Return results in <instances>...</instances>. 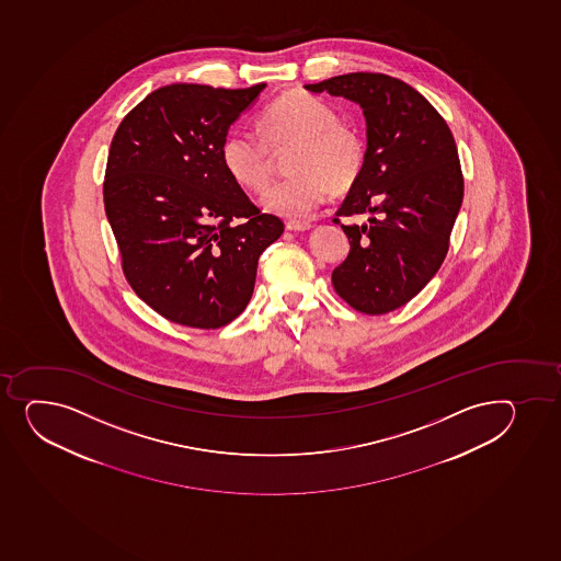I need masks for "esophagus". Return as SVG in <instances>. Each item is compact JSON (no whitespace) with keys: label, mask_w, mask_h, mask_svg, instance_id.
<instances>
[{"label":"esophagus","mask_w":561,"mask_h":561,"mask_svg":"<svg viewBox=\"0 0 561 561\" xmlns=\"http://www.w3.org/2000/svg\"><path fill=\"white\" fill-rule=\"evenodd\" d=\"M286 229L301 232V230L312 229V224H310V221H297V219H291V221L286 224Z\"/></svg>","instance_id":"34e87169"}]
</instances>
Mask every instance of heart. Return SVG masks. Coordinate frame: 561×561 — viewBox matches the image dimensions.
I'll return each mask as SVG.
<instances>
[{"mask_svg": "<svg viewBox=\"0 0 561 561\" xmlns=\"http://www.w3.org/2000/svg\"><path fill=\"white\" fill-rule=\"evenodd\" d=\"M260 133L232 130L221 146V162L234 183L262 192L272 178V151L294 146L289 173L262 197L270 213L302 219L316 213L331 192H345L360 178L366 148L360 135L340 124L336 108L318 95L289 90L260 116Z\"/></svg>", "mask_w": 561, "mask_h": 561, "instance_id": "1", "label": "heart"}]
</instances>
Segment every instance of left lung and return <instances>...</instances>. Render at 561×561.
Masks as SVG:
<instances>
[{
  "label": "left lung",
  "instance_id": "1",
  "mask_svg": "<svg viewBox=\"0 0 561 561\" xmlns=\"http://www.w3.org/2000/svg\"><path fill=\"white\" fill-rule=\"evenodd\" d=\"M362 106L366 162L337 208L366 214L342 225L351 251L332 284L354 310L380 316L407 305L431 283L447 256L463 199L458 149L447 122L417 90L396 77L356 71L305 84Z\"/></svg>",
  "mask_w": 561,
  "mask_h": 561
}]
</instances>
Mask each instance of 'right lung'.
<instances>
[{"mask_svg": "<svg viewBox=\"0 0 561 561\" xmlns=\"http://www.w3.org/2000/svg\"><path fill=\"white\" fill-rule=\"evenodd\" d=\"M264 89L168 84L114 135L103 199L125 278L173 323L208 331L237 319L253 295L260 254L284 232L221 162L230 125Z\"/></svg>", "mask_w": 561, "mask_h": 561, "instance_id": "1", "label": "right lung"}]
</instances>
